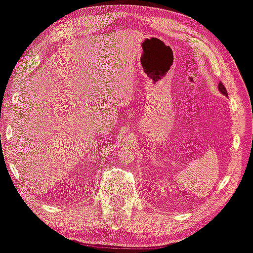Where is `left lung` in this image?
Segmentation results:
<instances>
[{
    "mask_svg": "<svg viewBox=\"0 0 253 253\" xmlns=\"http://www.w3.org/2000/svg\"><path fill=\"white\" fill-rule=\"evenodd\" d=\"M218 88H219V90L221 91V93H222L223 95H226V96L228 95V93H227V89H226V87H224V85L222 84L221 82L219 83V86H218Z\"/></svg>",
    "mask_w": 253,
    "mask_h": 253,
    "instance_id": "1",
    "label": "left lung"
}]
</instances>
